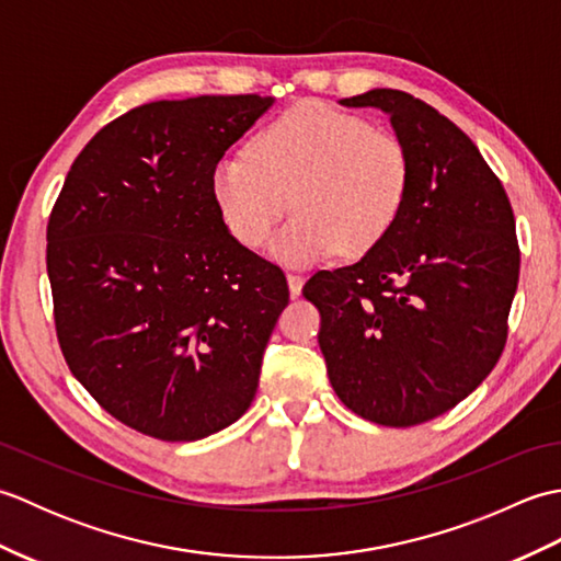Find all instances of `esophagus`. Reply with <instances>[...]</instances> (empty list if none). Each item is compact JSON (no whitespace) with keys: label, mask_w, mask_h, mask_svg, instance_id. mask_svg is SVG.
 Here are the masks:
<instances>
[{"label":"esophagus","mask_w":561,"mask_h":561,"mask_svg":"<svg viewBox=\"0 0 561 561\" xmlns=\"http://www.w3.org/2000/svg\"><path fill=\"white\" fill-rule=\"evenodd\" d=\"M287 282H289V291H291V296H299L301 294V289H304V274H299V272H287Z\"/></svg>","instance_id":"esophagus-1"}]
</instances>
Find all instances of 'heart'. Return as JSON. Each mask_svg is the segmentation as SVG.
I'll use <instances>...</instances> for the list:
<instances>
[{"mask_svg":"<svg viewBox=\"0 0 561 561\" xmlns=\"http://www.w3.org/2000/svg\"><path fill=\"white\" fill-rule=\"evenodd\" d=\"M410 157L386 129L323 103H301L265 125L245 153L214 163L209 187L238 243L257 248L289 207L296 217L270 253L311 265L342 248L362 255L400 219L410 195Z\"/></svg>","mask_w":561,"mask_h":561,"instance_id":"b5f03b06","label":"heart"}]
</instances>
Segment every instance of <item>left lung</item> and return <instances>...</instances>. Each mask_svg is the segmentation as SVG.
<instances>
[{"label":"left lung","instance_id":"obj_1","mask_svg":"<svg viewBox=\"0 0 561 561\" xmlns=\"http://www.w3.org/2000/svg\"><path fill=\"white\" fill-rule=\"evenodd\" d=\"M340 105L390 117L410 195L383 241L316 272L304 296L320 311L337 398L368 422L414 426L456 408L502 356L520 270L514 209L472 139L432 105L396 89Z\"/></svg>","mask_w":561,"mask_h":561}]
</instances>
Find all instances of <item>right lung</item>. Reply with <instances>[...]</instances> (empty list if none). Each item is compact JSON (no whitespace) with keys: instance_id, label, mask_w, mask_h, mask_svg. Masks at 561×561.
<instances>
[{"instance_id":"add662e5","label":"right lung","mask_w":561,"mask_h":561,"mask_svg":"<svg viewBox=\"0 0 561 561\" xmlns=\"http://www.w3.org/2000/svg\"><path fill=\"white\" fill-rule=\"evenodd\" d=\"M272 103L248 93L133 108L83 147L47 221L71 374L147 436L205 438L255 398L289 287L226 229L209 175Z\"/></svg>"}]
</instances>
